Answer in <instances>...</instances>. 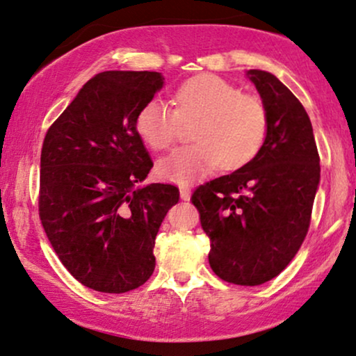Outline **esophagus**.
<instances>
[{
  "label": "esophagus",
  "mask_w": 356,
  "mask_h": 356,
  "mask_svg": "<svg viewBox=\"0 0 356 356\" xmlns=\"http://www.w3.org/2000/svg\"><path fill=\"white\" fill-rule=\"evenodd\" d=\"M179 198L183 201H190L191 198V191L188 188H179Z\"/></svg>",
  "instance_id": "esophagus-1"
}]
</instances>
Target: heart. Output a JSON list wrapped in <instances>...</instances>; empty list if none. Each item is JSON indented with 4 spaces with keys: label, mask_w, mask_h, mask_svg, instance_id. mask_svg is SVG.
<instances>
[{
    "label": "heart",
    "mask_w": 356,
    "mask_h": 356,
    "mask_svg": "<svg viewBox=\"0 0 356 356\" xmlns=\"http://www.w3.org/2000/svg\"><path fill=\"white\" fill-rule=\"evenodd\" d=\"M177 108L161 99L142 105L135 120L140 138L153 150H168L183 124H195L193 140L158 163V175L178 185H190L221 165L236 170L261 150L267 131V112L261 99L225 79L201 74L175 92Z\"/></svg>",
    "instance_id": "heart-1"
}]
</instances>
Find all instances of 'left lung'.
I'll list each match as a JSON object with an SVG mask.
<instances>
[{
  "label": "left lung",
  "instance_id": "8db88e82",
  "mask_svg": "<svg viewBox=\"0 0 356 356\" xmlns=\"http://www.w3.org/2000/svg\"><path fill=\"white\" fill-rule=\"evenodd\" d=\"M267 112L261 150L249 163L196 188L191 201L209 241V266L238 285L279 275L304 243L320 183V158L304 105L274 74L251 69Z\"/></svg>",
  "mask_w": 356,
  "mask_h": 356
}]
</instances>
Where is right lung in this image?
Segmentation results:
<instances>
[{
	"mask_svg": "<svg viewBox=\"0 0 356 356\" xmlns=\"http://www.w3.org/2000/svg\"><path fill=\"white\" fill-rule=\"evenodd\" d=\"M165 84L160 72L105 71L49 127L39 216L65 269L86 287L124 293L155 269V238L179 191L143 185L153 161L135 120Z\"/></svg>",
	"mask_w": 356,
	"mask_h": 356,
	"instance_id": "add662e5",
	"label": "right lung"
}]
</instances>
